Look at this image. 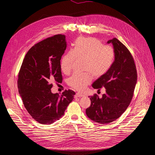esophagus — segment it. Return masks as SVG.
<instances>
[{"label": "esophagus", "instance_id": "obj_1", "mask_svg": "<svg viewBox=\"0 0 155 155\" xmlns=\"http://www.w3.org/2000/svg\"><path fill=\"white\" fill-rule=\"evenodd\" d=\"M76 96L77 97H83L84 96V94H81V93H78L76 94Z\"/></svg>", "mask_w": 155, "mask_h": 155}]
</instances>
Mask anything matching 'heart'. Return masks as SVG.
<instances>
[{"mask_svg": "<svg viewBox=\"0 0 155 155\" xmlns=\"http://www.w3.org/2000/svg\"><path fill=\"white\" fill-rule=\"evenodd\" d=\"M114 48L102 45L101 41L94 37H81L77 40L73 49L66 53L61 61V69L69 74L77 59L84 60L83 74L75 73L69 79L68 84L74 89L82 91L90 84L92 75L99 78L106 74L112 65L115 59Z\"/></svg>", "mask_w": 155, "mask_h": 155, "instance_id": "heart-1", "label": "heart"}]
</instances>
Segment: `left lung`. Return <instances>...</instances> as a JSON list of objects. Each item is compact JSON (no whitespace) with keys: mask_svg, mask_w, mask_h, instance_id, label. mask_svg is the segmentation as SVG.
I'll list each match as a JSON object with an SVG mask.
<instances>
[{"mask_svg":"<svg viewBox=\"0 0 155 155\" xmlns=\"http://www.w3.org/2000/svg\"><path fill=\"white\" fill-rule=\"evenodd\" d=\"M112 43L115 60L111 68L92 84L94 89L104 87L105 93L99 98L97 94L90 97L91 105L86 110L87 117L102 124H108L125 112L130 103L137 83V71L133 57L125 45L117 38Z\"/></svg>","mask_w":155,"mask_h":155,"instance_id":"8db88e82","label":"left lung"}]
</instances>
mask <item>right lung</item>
Here are the masks:
<instances>
[{
    "label": "right lung",
    "mask_w": 155,
    "mask_h": 155,
    "mask_svg": "<svg viewBox=\"0 0 155 155\" xmlns=\"http://www.w3.org/2000/svg\"><path fill=\"white\" fill-rule=\"evenodd\" d=\"M66 47L62 34L37 43L28 51L18 74V88L23 104L32 118L42 124L59 120L75 94L71 90L61 95L51 91L53 82H62L60 61Z\"/></svg>",
    "instance_id": "obj_1"
}]
</instances>
